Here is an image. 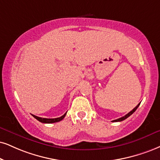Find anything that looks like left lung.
I'll return each mask as SVG.
<instances>
[{
    "label": "left lung",
    "mask_w": 160,
    "mask_h": 160,
    "mask_svg": "<svg viewBox=\"0 0 160 160\" xmlns=\"http://www.w3.org/2000/svg\"><path fill=\"white\" fill-rule=\"evenodd\" d=\"M139 104H140V103H139V104H138L137 107H135L134 108H133V110H131V112H129V113H128V114H126V115H125V116H123V117H121V118H119V119H115V120H113V122H121V121H123V120L126 119H127L128 117H129L130 116L132 115V114H133V113H134V112L136 111V110H137V108H138V107H139Z\"/></svg>",
    "instance_id": "1"
}]
</instances>
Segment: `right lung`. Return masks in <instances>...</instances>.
<instances>
[{
    "label": "right lung",
    "mask_w": 160,
    "mask_h": 160,
    "mask_svg": "<svg viewBox=\"0 0 160 160\" xmlns=\"http://www.w3.org/2000/svg\"><path fill=\"white\" fill-rule=\"evenodd\" d=\"M67 113H65L64 115L61 116V117H58V118H55V119H46V118H41V117H38V116H36L35 115H32V116L34 118H35L37 120H38L39 122H42V123H48V124H50V123H55V122H60L62 121V120L64 119L65 117V116H66Z\"/></svg>",
    "instance_id": "right-lung-1"
}]
</instances>
